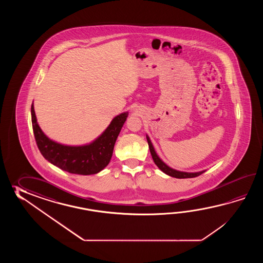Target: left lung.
Returning <instances> with one entry per match:
<instances>
[{
    "instance_id": "8db88e82",
    "label": "left lung",
    "mask_w": 263,
    "mask_h": 263,
    "mask_svg": "<svg viewBox=\"0 0 263 263\" xmlns=\"http://www.w3.org/2000/svg\"><path fill=\"white\" fill-rule=\"evenodd\" d=\"M146 140H147V143H148V147H149V151H151V156H152V159L155 162V164L162 170L163 173L166 174L168 176L177 178V179H189V178H196L197 176L201 175L206 171V170H202L199 172H183V171H179V170L169 167L167 164L162 162V160L160 159V157L157 155L156 151L154 149V146L152 145L151 138L148 137L147 134H146Z\"/></svg>"
}]
</instances>
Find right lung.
Segmentation results:
<instances>
[{"instance_id": "obj_1", "label": "right lung", "mask_w": 263, "mask_h": 263, "mask_svg": "<svg viewBox=\"0 0 263 263\" xmlns=\"http://www.w3.org/2000/svg\"><path fill=\"white\" fill-rule=\"evenodd\" d=\"M31 115L36 145L47 161L68 173L93 175L101 172L109 164L118 134L129 112H122L112 118L98 138L83 145H63L50 139L37 123L34 103L31 107Z\"/></svg>"}]
</instances>
